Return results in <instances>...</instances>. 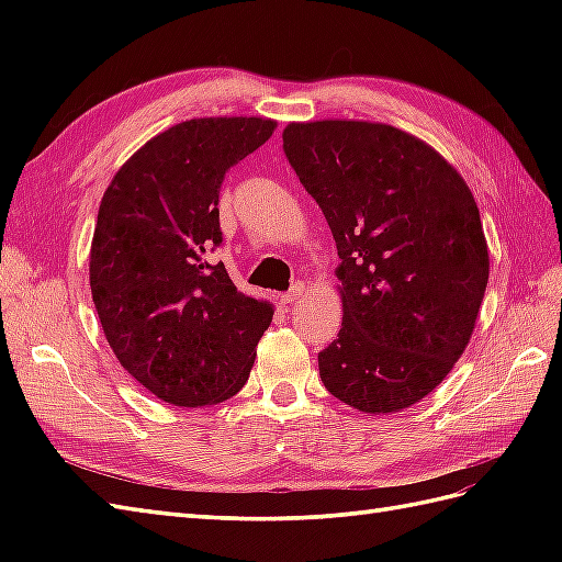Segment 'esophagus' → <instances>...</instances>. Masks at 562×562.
I'll use <instances>...</instances> for the list:
<instances>
[{
    "instance_id": "34e87169",
    "label": "esophagus",
    "mask_w": 562,
    "mask_h": 562,
    "mask_svg": "<svg viewBox=\"0 0 562 562\" xmlns=\"http://www.w3.org/2000/svg\"><path fill=\"white\" fill-rule=\"evenodd\" d=\"M302 294H304V284L300 282V284H294V288H292L290 292L280 294V302H282V304H294V302H300Z\"/></svg>"
}]
</instances>
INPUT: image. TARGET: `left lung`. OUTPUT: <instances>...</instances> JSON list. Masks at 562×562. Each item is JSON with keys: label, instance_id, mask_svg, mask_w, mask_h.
<instances>
[{"label": "left lung", "instance_id": "left-lung-1", "mask_svg": "<svg viewBox=\"0 0 562 562\" xmlns=\"http://www.w3.org/2000/svg\"><path fill=\"white\" fill-rule=\"evenodd\" d=\"M284 154L330 226L342 328L324 386L372 415L432 393L469 345L491 256L463 176L405 130L369 121L290 123Z\"/></svg>", "mask_w": 562, "mask_h": 562}]
</instances>
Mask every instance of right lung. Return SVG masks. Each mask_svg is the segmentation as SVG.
<instances>
[{
  "instance_id": "right-lung-1",
  "label": "right lung",
  "mask_w": 562,
  "mask_h": 562,
  "mask_svg": "<svg viewBox=\"0 0 562 562\" xmlns=\"http://www.w3.org/2000/svg\"><path fill=\"white\" fill-rule=\"evenodd\" d=\"M270 117H193L145 142L99 207L89 284L103 336L159 401L202 408L244 389L274 306L236 290L224 262L220 186L272 137Z\"/></svg>"
}]
</instances>
